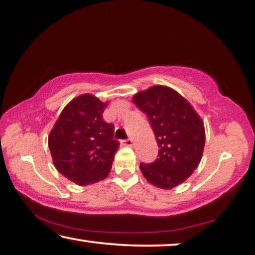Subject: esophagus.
I'll use <instances>...</instances> for the list:
<instances>
[{"label": "esophagus", "mask_w": 255, "mask_h": 255, "mask_svg": "<svg viewBox=\"0 0 255 255\" xmlns=\"http://www.w3.org/2000/svg\"><path fill=\"white\" fill-rule=\"evenodd\" d=\"M121 143L123 146H132V145H133V140L130 139V138L125 139V140H121Z\"/></svg>", "instance_id": "esophagus-1"}]
</instances>
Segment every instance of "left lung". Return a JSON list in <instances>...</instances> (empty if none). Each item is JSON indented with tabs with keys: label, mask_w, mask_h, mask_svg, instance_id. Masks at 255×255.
I'll use <instances>...</instances> for the list:
<instances>
[{
	"label": "left lung",
	"mask_w": 255,
	"mask_h": 255,
	"mask_svg": "<svg viewBox=\"0 0 255 255\" xmlns=\"http://www.w3.org/2000/svg\"><path fill=\"white\" fill-rule=\"evenodd\" d=\"M148 116L158 145L157 158L140 163L147 182L170 190L192 175L200 163L205 146L204 123L189 102L167 86H152L133 97Z\"/></svg>",
	"instance_id": "obj_1"
}]
</instances>
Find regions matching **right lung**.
<instances>
[{
	"label": "right lung",
	"instance_id": "add662e5",
	"mask_svg": "<svg viewBox=\"0 0 255 255\" xmlns=\"http://www.w3.org/2000/svg\"><path fill=\"white\" fill-rule=\"evenodd\" d=\"M107 105L94 95H79L65 106L48 136L55 168L78 185L105 179L119 149L114 125L102 119Z\"/></svg>",
	"mask_w": 255,
	"mask_h": 255
}]
</instances>
